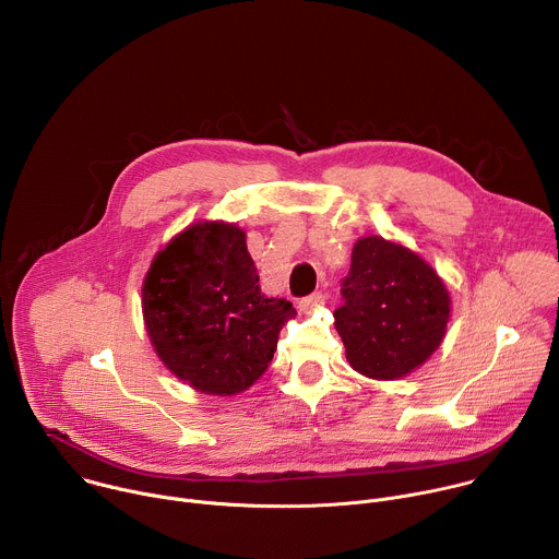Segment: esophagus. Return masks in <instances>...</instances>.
I'll use <instances>...</instances> for the list:
<instances>
[{
  "label": "esophagus",
  "mask_w": 559,
  "mask_h": 559,
  "mask_svg": "<svg viewBox=\"0 0 559 559\" xmlns=\"http://www.w3.org/2000/svg\"><path fill=\"white\" fill-rule=\"evenodd\" d=\"M323 302H325V294L323 292H313V294H309V296L298 300V309L300 311H311L316 307H321Z\"/></svg>",
  "instance_id": "esophagus-1"
}]
</instances>
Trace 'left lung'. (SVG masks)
<instances>
[{
	"mask_svg": "<svg viewBox=\"0 0 559 559\" xmlns=\"http://www.w3.org/2000/svg\"><path fill=\"white\" fill-rule=\"evenodd\" d=\"M334 311L349 365L376 380H393L420 367L442 343L451 298L418 254L365 236L356 241Z\"/></svg>",
	"mask_w": 559,
	"mask_h": 559,
	"instance_id": "left-lung-1",
	"label": "left lung"
}]
</instances>
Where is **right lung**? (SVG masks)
<instances>
[{
	"mask_svg": "<svg viewBox=\"0 0 559 559\" xmlns=\"http://www.w3.org/2000/svg\"><path fill=\"white\" fill-rule=\"evenodd\" d=\"M143 321L156 356L203 393L234 395L270 367L278 334L296 313L267 298L231 223L203 221L158 252L143 281Z\"/></svg>",
	"mask_w": 559,
	"mask_h": 559,
	"instance_id": "right-lung-1",
	"label": "right lung"
}]
</instances>
